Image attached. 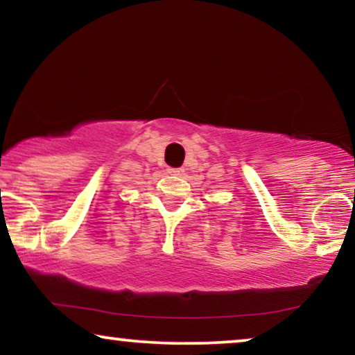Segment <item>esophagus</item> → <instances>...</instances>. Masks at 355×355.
<instances>
[{"label": "esophagus", "instance_id": "obj_1", "mask_svg": "<svg viewBox=\"0 0 355 355\" xmlns=\"http://www.w3.org/2000/svg\"><path fill=\"white\" fill-rule=\"evenodd\" d=\"M168 173H170V175H182V173H183V168H173V167H168Z\"/></svg>", "mask_w": 355, "mask_h": 355}]
</instances>
